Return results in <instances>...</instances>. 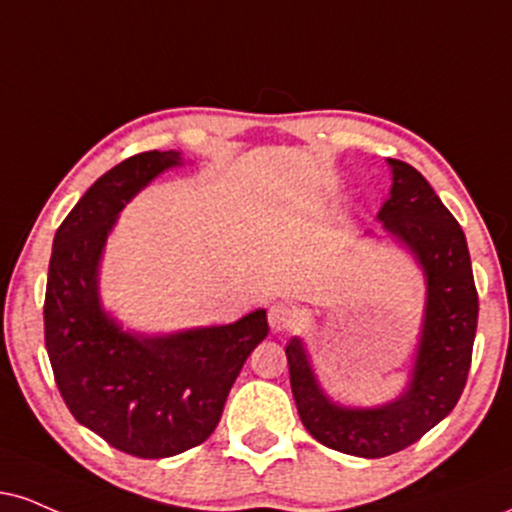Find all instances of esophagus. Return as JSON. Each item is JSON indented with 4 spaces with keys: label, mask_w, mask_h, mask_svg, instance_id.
Listing matches in <instances>:
<instances>
[{
    "label": "esophagus",
    "mask_w": 512,
    "mask_h": 512,
    "mask_svg": "<svg viewBox=\"0 0 512 512\" xmlns=\"http://www.w3.org/2000/svg\"><path fill=\"white\" fill-rule=\"evenodd\" d=\"M298 322V310L291 303H274L269 307V326L272 331H288L291 326Z\"/></svg>",
    "instance_id": "34e87169"
}]
</instances>
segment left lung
Returning a JSON list of instances; mask_svg holds the SVG:
<instances>
[{
    "label": "left lung",
    "instance_id": "8db88e82",
    "mask_svg": "<svg viewBox=\"0 0 512 512\" xmlns=\"http://www.w3.org/2000/svg\"><path fill=\"white\" fill-rule=\"evenodd\" d=\"M393 186L377 219L412 252L427 281L420 346L408 389L374 408L334 403L300 338L286 346L298 415L319 443L357 458H384L420 441L458 403L472 362L479 300L470 250L455 217L420 171L389 159Z\"/></svg>",
    "mask_w": 512,
    "mask_h": 512
}]
</instances>
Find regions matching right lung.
Wrapping results in <instances>:
<instances>
[{
  "label": "right lung",
  "mask_w": 512,
  "mask_h": 512,
  "mask_svg": "<svg viewBox=\"0 0 512 512\" xmlns=\"http://www.w3.org/2000/svg\"><path fill=\"white\" fill-rule=\"evenodd\" d=\"M183 164L150 150L97 178L54 236L45 293V346L71 415L135 458H169L217 429L226 396L267 312L164 336L123 331L100 303V260L119 212L152 178Z\"/></svg>",
  "instance_id": "obj_1"
}]
</instances>
